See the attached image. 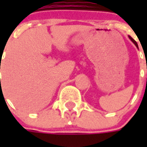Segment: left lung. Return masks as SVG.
<instances>
[{
	"label": "left lung",
	"mask_w": 147,
	"mask_h": 147,
	"mask_svg": "<svg viewBox=\"0 0 147 147\" xmlns=\"http://www.w3.org/2000/svg\"><path fill=\"white\" fill-rule=\"evenodd\" d=\"M128 38H129L130 40H131V42H132L133 43H134V44H135V45H136V47H137V48L139 49V46H138V44H137V42H136V41H135V40H134V39H133L132 38H131V37L129 36V35H128Z\"/></svg>",
	"instance_id": "1"
}]
</instances>
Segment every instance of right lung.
<instances>
[{"label":"right lung","instance_id":"right-lung-1","mask_svg":"<svg viewBox=\"0 0 147 147\" xmlns=\"http://www.w3.org/2000/svg\"><path fill=\"white\" fill-rule=\"evenodd\" d=\"M0 67H1V64H0ZM0 68H1V67H0Z\"/></svg>","mask_w":147,"mask_h":147}]
</instances>
